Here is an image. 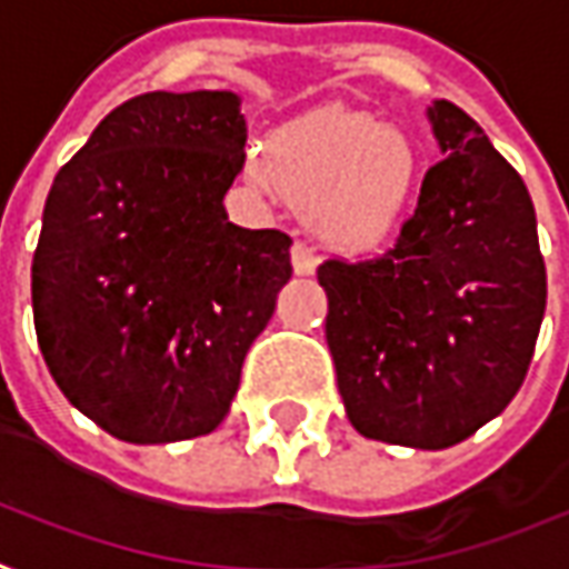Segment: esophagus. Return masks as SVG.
Instances as JSON below:
<instances>
[{
    "mask_svg": "<svg viewBox=\"0 0 569 569\" xmlns=\"http://www.w3.org/2000/svg\"><path fill=\"white\" fill-rule=\"evenodd\" d=\"M292 270H296L299 277H311V273L318 270V254L305 246V242H296V246H292Z\"/></svg>",
    "mask_w": 569,
    "mask_h": 569,
    "instance_id": "obj_1",
    "label": "esophagus"
}]
</instances>
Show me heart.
<instances>
[{
    "mask_svg": "<svg viewBox=\"0 0 569 569\" xmlns=\"http://www.w3.org/2000/svg\"><path fill=\"white\" fill-rule=\"evenodd\" d=\"M246 176L264 194L311 210L327 246L365 254L400 229L419 186V150L381 119L352 109L308 112L251 150Z\"/></svg>",
    "mask_w": 569,
    "mask_h": 569,
    "instance_id": "heart-1",
    "label": "heart"
}]
</instances>
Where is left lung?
Segmentation results:
<instances>
[{
    "label": "left lung",
    "instance_id": "8db88e82",
    "mask_svg": "<svg viewBox=\"0 0 569 569\" xmlns=\"http://www.w3.org/2000/svg\"><path fill=\"white\" fill-rule=\"evenodd\" d=\"M441 157L397 246L323 261L327 346L352 428L443 450L517 397L539 340L548 280L519 172L450 100L428 107Z\"/></svg>",
    "mask_w": 569,
    "mask_h": 569
}]
</instances>
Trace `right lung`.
<instances>
[{"label":"right lung","instance_id":"obj_1","mask_svg":"<svg viewBox=\"0 0 569 569\" xmlns=\"http://www.w3.org/2000/svg\"><path fill=\"white\" fill-rule=\"evenodd\" d=\"M246 131L232 90H153L52 179L30 267L37 343L71 406L119 441L210 435L292 277L286 232L226 217Z\"/></svg>","mask_w":569,"mask_h":569}]
</instances>
